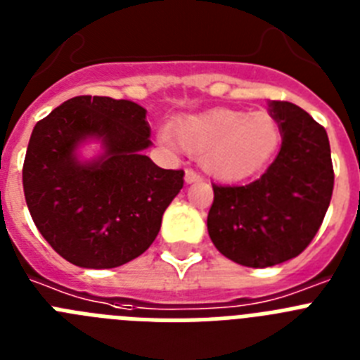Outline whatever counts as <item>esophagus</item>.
<instances>
[{
  "mask_svg": "<svg viewBox=\"0 0 360 360\" xmlns=\"http://www.w3.org/2000/svg\"><path fill=\"white\" fill-rule=\"evenodd\" d=\"M202 178H200V174L196 173V171L193 169H186V184H195V182H200Z\"/></svg>",
  "mask_w": 360,
  "mask_h": 360,
  "instance_id": "esophagus-1",
  "label": "esophagus"
}]
</instances>
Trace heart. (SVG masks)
I'll use <instances>...</instances> for the list:
<instances>
[{
  "mask_svg": "<svg viewBox=\"0 0 360 360\" xmlns=\"http://www.w3.org/2000/svg\"><path fill=\"white\" fill-rule=\"evenodd\" d=\"M162 144L202 155L203 169L224 182H236L262 169L274 157L281 129L266 111L247 113L231 108H214L184 117L171 129L160 131Z\"/></svg>",
  "mask_w": 360,
  "mask_h": 360,
  "instance_id": "heart-1",
  "label": "heart"
}]
</instances>
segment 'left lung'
Here are the masks:
<instances>
[{"instance_id": "obj_1", "label": "left lung", "mask_w": 360, "mask_h": 360, "mask_svg": "<svg viewBox=\"0 0 360 360\" xmlns=\"http://www.w3.org/2000/svg\"><path fill=\"white\" fill-rule=\"evenodd\" d=\"M281 149L249 186H212L207 231L216 249L238 265L265 269L299 256L328 211L333 165L326 129L292 103L270 101Z\"/></svg>"}]
</instances>
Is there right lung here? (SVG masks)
I'll return each mask as SVG.
<instances>
[{
	"instance_id": "1",
	"label": "right lung",
	"mask_w": 360,
	"mask_h": 360,
	"mask_svg": "<svg viewBox=\"0 0 360 360\" xmlns=\"http://www.w3.org/2000/svg\"><path fill=\"white\" fill-rule=\"evenodd\" d=\"M148 111L111 97L68 98L36 124L23 164L28 211L43 238L82 269H115L149 249L162 216L184 187V171L162 169ZM98 141L84 161L80 148Z\"/></svg>"
}]
</instances>
